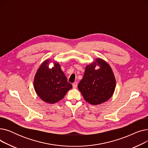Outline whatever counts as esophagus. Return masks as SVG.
Returning a JSON list of instances; mask_svg holds the SVG:
<instances>
[{
  "mask_svg": "<svg viewBox=\"0 0 148 148\" xmlns=\"http://www.w3.org/2000/svg\"><path fill=\"white\" fill-rule=\"evenodd\" d=\"M73 88H77V82H74V83H73Z\"/></svg>",
  "mask_w": 148,
  "mask_h": 148,
  "instance_id": "esophagus-1",
  "label": "esophagus"
}]
</instances>
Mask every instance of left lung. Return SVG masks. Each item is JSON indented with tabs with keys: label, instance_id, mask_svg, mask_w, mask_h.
Here are the masks:
<instances>
[{
	"label": "left lung",
	"instance_id": "left-lung-1",
	"mask_svg": "<svg viewBox=\"0 0 148 148\" xmlns=\"http://www.w3.org/2000/svg\"><path fill=\"white\" fill-rule=\"evenodd\" d=\"M97 64L99 69H95ZM116 80L112 69L106 62L97 59L96 62L86 66L84 75L78 84L84 99L92 105L107 101L113 94Z\"/></svg>",
	"mask_w": 148,
	"mask_h": 148
}]
</instances>
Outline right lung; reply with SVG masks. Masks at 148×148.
Masks as SVG:
<instances>
[{
    "label": "right lung",
    "mask_w": 148,
    "mask_h": 148,
    "mask_svg": "<svg viewBox=\"0 0 148 148\" xmlns=\"http://www.w3.org/2000/svg\"><path fill=\"white\" fill-rule=\"evenodd\" d=\"M49 60L41 65L35 74L34 85L37 95L44 101L56 103L64 97L72 88V84L62 71L60 65L54 62V67L49 68Z\"/></svg>",
    "instance_id": "right-lung-1"
}]
</instances>
